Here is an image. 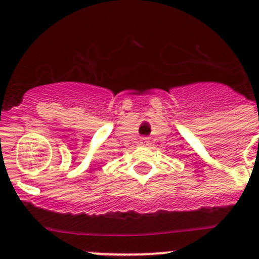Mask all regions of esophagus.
I'll use <instances>...</instances> for the list:
<instances>
[{
  "instance_id": "esophagus-1",
  "label": "esophagus",
  "mask_w": 259,
  "mask_h": 259,
  "mask_svg": "<svg viewBox=\"0 0 259 259\" xmlns=\"http://www.w3.org/2000/svg\"><path fill=\"white\" fill-rule=\"evenodd\" d=\"M149 143H150V142H149L146 138H143V139L140 140V144H142V145H149Z\"/></svg>"
}]
</instances>
